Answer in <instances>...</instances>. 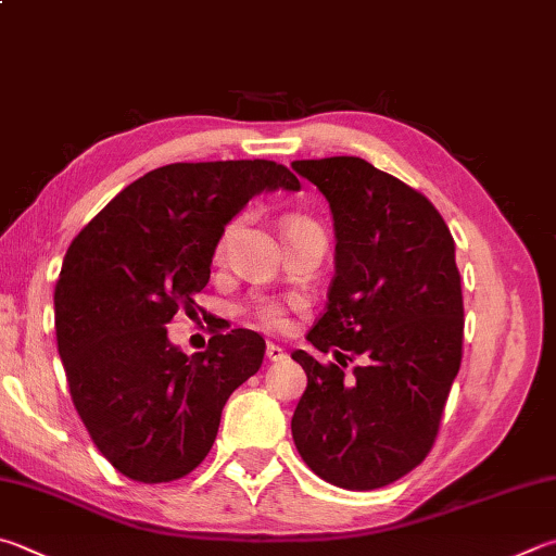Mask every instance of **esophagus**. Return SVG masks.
<instances>
[{"label":"esophagus","instance_id":"34e87169","mask_svg":"<svg viewBox=\"0 0 556 556\" xmlns=\"http://www.w3.org/2000/svg\"><path fill=\"white\" fill-rule=\"evenodd\" d=\"M267 359L269 362H281V359H285L287 357V352H285V348H279V345H275V342H269V345H267Z\"/></svg>","mask_w":556,"mask_h":556}]
</instances>
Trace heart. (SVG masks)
Listing matches in <instances>:
<instances>
[{"mask_svg":"<svg viewBox=\"0 0 556 556\" xmlns=\"http://www.w3.org/2000/svg\"><path fill=\"white\" fill-rule=\"evenodd\" d=\"M236 230H238V224H230L224 233H220L218 248H216L218 255H224L228 243L236 236ZM294 306H296V301H287V299H277V296H252L245 304V313L252 320H255V326H260L262 330L281 332L289 328V323H291L289 311Z\"/></svg>","mask_w":556,"mask_h":556,"instance_id":"obj_1","label":"heart"}]
</instances>
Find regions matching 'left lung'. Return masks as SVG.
<instances>
[{"label": "left lung", "mask_w": 556, "mask_h": 556, "mask_svg": "<svg viewBox=\"0 0 556 556\" xmlns=\"http://www.w3.org/2000/svg\"><path fill=\"white\" fill-rule=\"evenodd\" d=\"M328 199L336 277L308 342L291 352L308 383L291 435L311 471L332 486H389L428 457L462 365L464 304L454 240L440 211L362 157L294 160Z\"/></svg>", "instance_id": "obj_1"}]
</instances>
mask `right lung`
I'll return each instance as SVG.
<instances>
[{
	"label": "right lung",
	"mask_w": 556,
	"mask_h": 556,
	"mask_svg": "<svg viewBox=\"0 0 556 556\" xmlns=\"http://www.w3.org/2000/svg\"><path fill=\"white\" fill-rule=\"evenodd\" d=\"M299 191L271 160L157 167L118 191L70 243L55 332L70 396L97 450L124 477H187L214 445L220 410L265 357L255 330L218 332L187 357L167 338L208 285L230 218L262 191Z\"/></svg>",
	"instance_id": "add662e5"
}]
</instances>
